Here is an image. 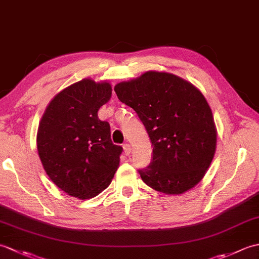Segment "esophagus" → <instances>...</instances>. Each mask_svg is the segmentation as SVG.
I'll return each instance as SVG.
<instances>
[{
  "label": "esophagus",
  "mask_w": 259,
  "mask_h": 259,
  "mask_svg": "<svg viewBox=\"0 0 259 259\" xmlns=\"http://www.w3.org/2000/svg\"><path fill=\"white\" fill-rule=\"evenodd\" d=\"M123 152H124L125 156H129L130 153H131V147H130L129 144H124L123 145Z\"/></svg>",
  "instance_id": "esophagus-1"
}]
</instances>
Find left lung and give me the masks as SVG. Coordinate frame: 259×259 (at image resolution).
I'll return each instance as SVG.
<instances>
[{
    "instance_id": "1",
    "label": "left lung",
    "mask_w": 259,
    "mask_h": 259,
    "mask_svg": "<svg viewBox=\"0 0 259 259\" xmlns=\"http://www.w3.org/2000/svg\"><path fill=\"white\" fill-rule=\"evenodd\" d=\"M119 100L133 108L152 146L141 179L152 189L180 195L199 183L216 151L211 109L202 93L179 76L148 71L114 87Z\"/></svg>"
}]
</instances>
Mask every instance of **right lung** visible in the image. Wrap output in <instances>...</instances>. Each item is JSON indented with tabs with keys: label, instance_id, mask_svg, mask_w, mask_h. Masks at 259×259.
<instances>
[{
	"label": "right lung",
	"instance_id": "obj_1",
	"mask_svg": "<svg viewBox=\"0 0 259 259\" xmlns=\"http://www.w3.org/2000/svg\"><path fill=\"white\" fill-rule=\"evenodd\" d=\"M108 82L83 79L49 103L38 124L36 146L47 175L79 199L100 194L117 171L122 147L111 141L110 124L98 110L111 98Z\"/></svg>",
	"mask_w": 259,
	"mask_h": 259
}]
</instances>
